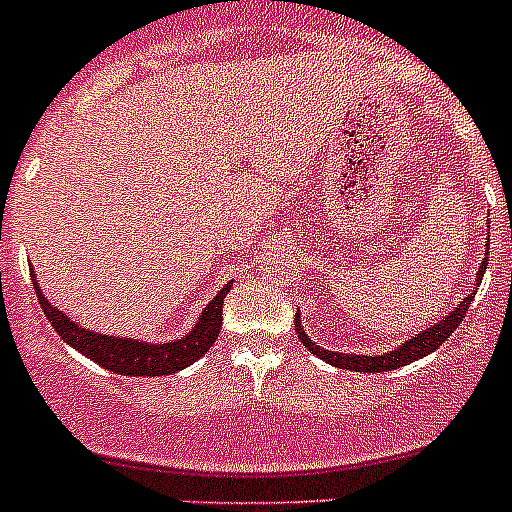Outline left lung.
Returning a JSON list of instances; mask_svg holds the SVG:
<instances>
[{
  "label": "left lung",
  "instance_id": "8db88e82",
  "mask_svg": "<svg viewBox=\"0 0 512 512\" xmlns=\"http://www.w3.org/2000/svg\"><path fill=\"white\" fill-rule=\"evenodd\" d=\"M487 246H490V243H487ZM485 269H487V256H485V261H482V266H479V277L485 274ZM472 295L464 297V302H459V307H456L451 315H446L441 323L431 325V328H425L423 333H418L415 338H410L408 343H402L397 351H390V354H384V356L336 354V351H325V348L315 346V343L307 338L305 330H302L300 312L295 315V330H297V338L302 341V346H307V351H310V354L320 356V359L328 361V364H333V366H338V369H354V372H366V374L390 372V369L405 366V364H410V361H418V359H423L425 354L436 351V348L441 346V343L446 341V338H449L456 328H459L461 320L467 318V310H469V305H472Z\"/></svg>",
  "mask_w": 512,
  "mask_h": 512
}]
</instances>
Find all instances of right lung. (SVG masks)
<instances>
[{
  "label": "right lung",
  "instance_id": "obj_1",
  "mask_svg": "<svg viewBox=\"0 0 512 512\" xmlns=\"http://www.w3.org/2000/svg\"><path fill=\"white\" fill-rule=\"evenodd\" d=\"M230 284H225L217 292L215 300L205 307V312L200 315V323L194 325L192 333L174 343H143L133 341V338L99 336L94 330L71 323L61 310H56L51 302L45 300L38 284H35V292H38L45 318L51 320L58 336L66 343H71L76 351H81V354L89 356L99 366H104V369H110L115 374L164 377V374H174L179 369H184V366L194 364L217 341V333H220V325H223V300L230 292Z\"/></svg>",
  "mask_w": 512,
  "mask_h": 512
}]
</instances>
